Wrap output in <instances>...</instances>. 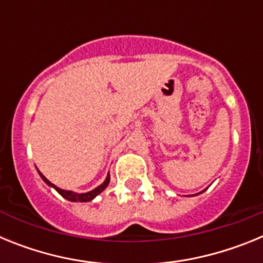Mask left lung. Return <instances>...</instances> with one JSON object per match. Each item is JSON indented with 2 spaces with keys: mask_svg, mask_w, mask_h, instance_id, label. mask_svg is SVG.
<instances>
[{
  "mask_svg": "<svg viewBox=\"0 0 263 263\" xmlns=\"http://www.w3.org/2000/svg\"><path fill=\"white\" fill-rule=\"evenodd\" d=\"M204 191H205V190H204ZM201 192H203V191H201ZM201 192H199V194H201ZM199 194H197V195H199Z\"/></svg>",
  "mask_w": 263,
  "mask_h": 263,
  "instance_id": "8db88e82",
  "label": "left lung"
}]
</instances>
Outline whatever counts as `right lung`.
I'll list each match as a JSON object with an SVG mask.
<instances>
[{
  "mask_svg": "<svg viewBox=\"0 0 263 263\" xmlns=\"http://www.w3.org/2000/svg\"><path fill=\"white\" fill-rule=\"evenodd\" d=\"M38 173H39V175H41V178L43 179V182H45L47 185H50V187H52L53 190H57V191L59 192V194L62 195L64 199H67V200H69V201H80V203H85V201L93 200L97 195L101 194V192H103L104 190L108 187L109 182H110V175L108 174V175H106V178H105V180H104V182L101 183L99 187H96L95 190H92V191H89V192H84V194H78V192L68 191V190H62V188L57 187V185L52 184V183H51L50 180H48V179L46 178V176L43 175L41 171H39V170H38Z\"/></svg>",
  "mask_w": 263,
  "mask_h": 263,
  "instance_id": "right-lung-1",
  "label": "right lung"
}]
</instances>
